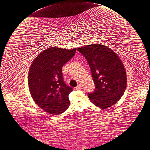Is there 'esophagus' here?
Here are the masks:
<instances>
[{"instance_id": "esophagus-1", "label": "esophagus", "mask_w": 150, "mask_h": 150, "mask_svg": "<svg viewBox=\"0 0 150 150\" xmlns=\"http://www.w3.org/2000/svg\"><path fill=\"white\" fill-rule=\"evenodd\" d=\"M76 89H77V90H80V89H81V85H80V84L78 85V86H77L76 87Z\"/></svg>"}]
</instances>
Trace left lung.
Masks as SVG:
<instances>
[{"mask_svg":"<svg viewBox=\"0 0 150 150\" xmlns=\"http://www.w3.org/2000/svg\"><path fill=\"white\" fill-rule=\"evenodd\" d=\"M90 65L95 85L88 93L91 102L102 109L108 108L122 98L127 87L126 70L122 61L112 49L101 44L78 48Z\"/></svg>","mask_w":150,"mask_h":150,"instance_id":"obj_1","label":"left lung"}]
</instances>
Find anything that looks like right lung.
I'll return each mask as SVG.
<instances>
[{
	"mask_svg": "<svg viewBox=\"0 0 150 150\" xmlns=\"http://www.w3.org/2000/svg\"><path fill=\"white\" fill-rule=\"evenodd\" d=\"M76 50V48L52 47L40 52L32 63L28 76L30 93L35 103L48 113L59 115L69 107V95L73 89L64 83L62 71Z\"/></svg>",
	"mask_w": 150,
	"mask_h": 150,
	"instance_id": "1",
	"label": "right lung"
}]
</instances>
